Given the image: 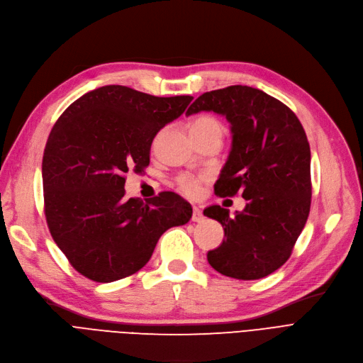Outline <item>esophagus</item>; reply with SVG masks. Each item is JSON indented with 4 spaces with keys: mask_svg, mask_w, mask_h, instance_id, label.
Instances as JSON below:
<instances>
[{
    "mask_svg": "<svg viewBox=\"0 0 363 363\" xmlns=\"http://www.w3.org/2000/svg\"><path fill=\"white\" fill-rule=\"evenodd\" d=\"M204 220V216H202V211L199 207L194 206V213H192V222H202Z\"/></svg>",
    "mask_w": 363,
    "mask_h": 363,
    "instance_id": "esophagus-1",
    "label": "esophagus"
}]
</instances>
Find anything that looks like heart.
<instances>
[{
	"instance_id": "b5f03b06",
	"label": "heart",
	"mask_w": 363,
	"mask_h": 363,
	"mask_svg": "<svg viewBox=\"0 0 363 363\" xmlns=\"http://www.w3.org/2000/svg\"><path fill=\"white\" fill-rule=\"evenodd\" d=\"M191 135L194 138H201V137H219L222 138L223 135V126L222 123L217 121L213 116H199L192 123H191ZM207 179L204 176H194V174H180V176L176 179V184L179 187V191L189 196L195 198L201 192V186Z\"/></svg>"
}]
</instances>
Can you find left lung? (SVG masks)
<instances>
[{
  "mask_svg": "<svg viewBox=\"0 0 363 363\" xmlns=\"http://www.w3.org/2000/svg\"><path fill=\"white\" fill-rule=\"evenodd\" d=\"M204 110L226 116L232 125V150L214 194L247 199L235 216L220 206L204 210L225 230L223 242L207 255L208 264L232 279L267 277L291 257L310 214L307 134L286 104L250 86L202 94L186 114Z\"/></svg>",
  "mask_w": 363,
  "mask_h": 363,
  "instance_id": "1",
  "label": "left lung"
}]
</instances>
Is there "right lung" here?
Masks as SVG:
<instances>
[{"instance_id": "add662e5", "label": "right lung", "mask_w": 363, "mask_h": 363, "mask_svg": "<svg viewBox=\"0 0 363 363\" xmlns=\"http://www.w3.org/2000/svg\"><path fill=\"white\" fill-rule=\"evenodd\" d=\"M194 96H155L110 84L76 99L53 125L43 155L45 216L53 241L83 277L121 280L149 262L157 240L192 207L174 192L125 198V174L150 162L155 135Z\"/></svg>"}]
</instances>
